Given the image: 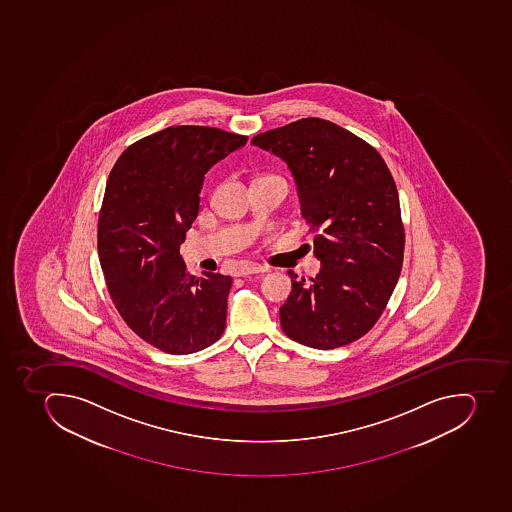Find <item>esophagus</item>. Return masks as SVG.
Wrapping results in <instances>:
<instances>
[{
	"label": "esophagus",
	"mask_w": 512,
	"mask_h": 512,
	"mask_svg": "<svg viewBox=\"0 0 512 512\" xmlns=\"http://www.w3.org/2000/svg\"><path fill=\"white\" fill-rule=\"evenodd\" d=\"M266 271L267 267L259 266V264H254V262H246L243 266L238 267L237 275L243 277V275L261 274V272Z\"/></svg>",
	"instance_id": "1"
}]
</instances>
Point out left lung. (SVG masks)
Wrapping results in <instances>:
<instances>
[{
    "instance_id": "left-lung-1",
    "label": "left lung",
    "mask_w": 512,
    "mask_h": 512,
    "mask_svg": "<svg viewBox=\"0 0 512 512\" xmlns=\"http://www.w3.org/2000/svg\"><path fill=\"white\" fill-rule=\"evenodd\" d=\"M251 144L292 170L321 261L310 284L288 271L292 292L280 306V326L306 347L352 344L381 318L404 262L396 181L371 144L323 118H301Z\"/></svg>"
}]
</instances>
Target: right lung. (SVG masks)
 Returning <instances> with one entry per match:
<instances>
[{
    "instance_id": "1",
    "label": "right lung",
    "mask_w": 512,
    "mask_h": 512,
    "mask_svg": "<svg viewBox=\"0 0 512 512\" xmlns=\"http://www.w3.org/2000/svg\"><path fill=\"white\" fill-rule=\"evenodd\" d=\"M246 141L211 126H170L131 144L108 177L97 230L108 293L129 329L162 352H199L224 334L232 277H193L180 246L207 170Z\"/></svg>"
}]
</instances>
